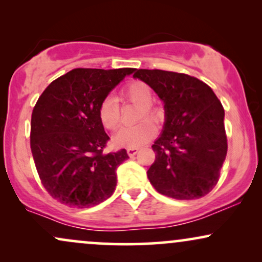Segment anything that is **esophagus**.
<instances>
[{"label": "esophagus", "mask_w": 262, "mask_h": 262, "mask_svg": "<svg viewBox=\"0 0 262 262\" xmlns=\"http://www.w3.org/2000/svg\"><path fill=\"white\" fill-rule=\"evenodd\" d=\"M127 152H128L129 156H134L138 152V149L137 148H128Z\"/></svg>", "instance_id": "esophagus-1"}]
</instances>
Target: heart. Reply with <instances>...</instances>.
Masks as SVG:
<instances>
[{
	"mask_svg": "<svg viewBox=\"0 0 262 262\" xmlns=\"http://www.w3.org/2000/svg\"><path fill=\"white\" fill-rule=\"evenodd\" d=\"M121 100L123 102L140 106L138 112V121L149 118L152 121H159L160 112L152 106V91L149 85L143 81H134L128 83L121 91ZM98 118L106 129L114 130L121 124V111L119 104L114 97L103 98L98 106ZM156 134V127L150 121H143L134 127L124 128L119 130L114 137V143L118 146L125 148H140L149 143Z\"/></svg>",
	"mask_w": 262,
	"mask_h": 262,
	"instance_id": "b5f03b06",
	"label": "heart"
}]
</instances>
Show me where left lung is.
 Wrapping results in <instances>:
<instances>
[{
	"label": "left lung",
	"instance_id": "left-lung-1",
	"mask_svg": "<svg viewBox=\"0 0 262 262\" xmlns=\"http://www.w3.org/2000/svg\"><path fill=\"white\" fill-rule=\"evenodd\" d=\"M164 102L165 124L151 146L155 161L148 170L159 193L197 200L217 185L228 150L224 108L203 81L164 70H135Z\"/></svg>",
	"mask_w": 262,
	"mask_h": 262
}]
</instances>
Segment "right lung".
<instances>
[{"mask_svg": "<svg viewBox=\"0 0 262 262\" xmlns=\"http://www.w3.org/2000/svg\"><path fill=\"white\" fill-rule=\"evenodd\" d=\"M135 69H74L54 80L33 108L31 149L38 175L54 200L76 208L113 194L127 150L104 154L110 140L98 106Z\"/></svg>", "mask_w": 262, "mask_h": 262, "instance_id": "obj_1", "label": "right lung"}]
</instances>
